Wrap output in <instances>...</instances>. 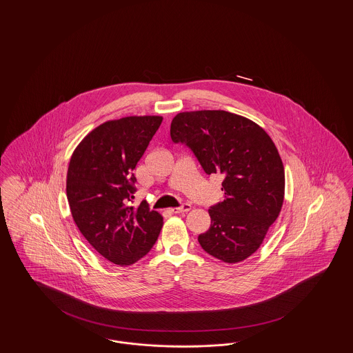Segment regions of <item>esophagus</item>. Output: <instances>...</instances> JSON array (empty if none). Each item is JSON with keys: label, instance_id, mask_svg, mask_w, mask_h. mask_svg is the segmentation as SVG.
<instances>
[{"label": "esophagus", "instance_id": "34e87169", "mask_svg": "<svg viewBox=\"0 0 353 353\" xmlns=\"http://www.w3.org/2000/svg\"><path fill=\"white\" fill-rule=\"evenodd\" d=\"M192 209V205L190 203H184V205H181V206H179V208H172L170 209V212L172 213H186V212H189Z\"/></svg>", "mask_w": 353, "mask_h": 353}]
</instances>
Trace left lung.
<instances>
[{
  "mask_svg": "<svg viewBox=\"0 0 353 353\" xmlns=\"http://www.w3.org/2000/svg\"><path fill=\"white\" fill-rule=\"evenodd\" d=\"M174 143H185L206 174L223 176V201L208 212L202 249L238 263L259 249L285 200V167L268 132L250 119L222 110L186 111L170 124Z\"/></svg>",
  "mask_w": 353,
  "mask_h": 353,
  "instance_id": "8db88e82",
  "label": "left lung"
}]
</instances>
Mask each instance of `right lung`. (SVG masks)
<instances>
[{
    "mask_svg": "<svg viewBox=\"0 0 353 353\" xmlns=\"http://www.w3.org/2000/svg\"><path fill=\"white\" fill-rule=\"evenodd\" d=\"M163 117L107 120L72 152L66 193L71 216L88 243L107 261L131 266L147 255L163 228V216L134 199V170Z\"/></svg>",
    "mask_w": 353,
    "mask_h": 353,
    "instance_id": "add662e5",
    "label": "right lung"
}]
</instances>
